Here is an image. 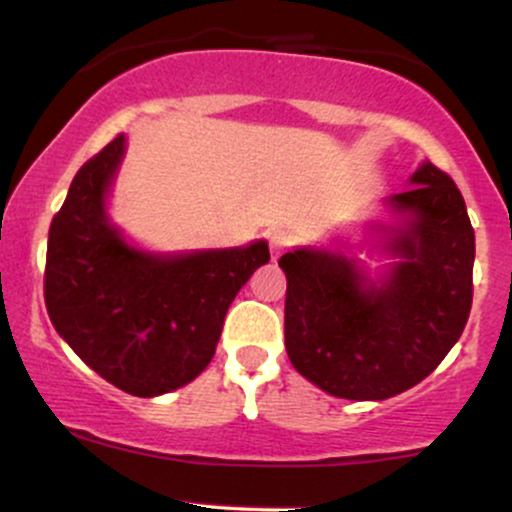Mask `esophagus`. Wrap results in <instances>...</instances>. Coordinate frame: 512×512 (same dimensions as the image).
<instances>
[{
    "instance_id": "34e87169",
    "label": "esophagus",
    "mask_w": 512,
    "mask_h": 512,
    "mask_svg": "<svg viewBox=\"0 0 512 512\" xmlns=\"http://www.w3.org/2000/svg\"><path fill=\"white\" fill-rule=\"evenodd\" d=\"M289 245H291V235L286 233V230L277 228V230H272V233H269V250H272L274 257L282 255V252H284Z\"/></svg>"
}]
</instances>
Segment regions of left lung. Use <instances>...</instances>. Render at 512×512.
I'll return each mask as SVG.
<instances>
[{"label":"left lung","mask_w":512,"mask_h":512,"mask_svg":"<svg viewBox=\"0 0 512 512\" xmlns=\"http://www.w3.org/2000/svg\"><path fill=\"white\" fill-rule=\"evenodd\" d=\"M411 189L386 206L398 216L384 233L393 262L369 282L342 252H286L284 342L301 376L330 396L384 401L420 384L447 357L471 311L474 228L452 177L423 162Z\"/></svg>","instance_id":"left-lung-1"}]
</instances>
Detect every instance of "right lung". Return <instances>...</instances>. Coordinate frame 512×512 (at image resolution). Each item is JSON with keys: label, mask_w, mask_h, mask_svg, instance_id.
<instances>
[{"label": "right lung", "mask_w": 512, "mask_h": 512, "mask_svg": "<svg viewBox=\"0 0 512 512\" xmlns=\"http://www.w3.org/2000/svg\"><path fill=\"white\" fill-rule=\"evenodd\" d=\"M123 153L126 136H116L72 179L50 223L43 291L50 323L87 367L153 398L209 367L228 306L269 247L153 255L128 245L106 216Z\"/></svg>", "instance_id": "right-lung-1"}]
</instances>
